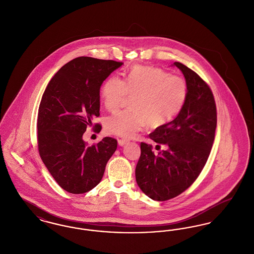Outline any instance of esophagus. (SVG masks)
<instances>
[{
	"label": "esophagus",
	"instance_id": "1",
	"mask_svg": "<svg viewBox=\"0 0 254 254\" xmlns=\"http://www.w3.org/2000/svg\"><path fill=\"white\" fill-rule=\"evenodd\" d=\"M127 142L128 141L126 140V139H118V144H119V145H121V146L126 145Z\"/></svg>",
	"mask_w": 254,
	"mask_h": 254
}]
</instances>
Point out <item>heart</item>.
Here are the masks:
<instances>
[{
    "mask_svg": "<svg viewBox=\"0 0 254 254\" xmlns=\"http://www.w3.org/2000/svg\"><path fill=\"white\" fill-rule=\"evenodd\" d=\"M189 94L187 81L178 75L153 66L135 65L125 80L113 75L102 87V100L109 111L120 108L127 96H133L131 109L118 111L106 121L108 131L132 137L149 124L159 127L176 118Z\"/></svg>",
    "mask_w": 254,
    "mask_h": 254,
    "instance_id": "b5f03b06",
    "label": "heart"
}]
</instances>
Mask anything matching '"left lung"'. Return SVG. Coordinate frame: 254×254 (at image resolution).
I'll use <instances>...</instances> for the list:
<instances>
[{
    "instance_id": "1",
    "label": "left lung",
    "mask_w": 254,
    "mask_h": 254,
    "mask_svg": "<svg viewBox=\"0 0 254 254\" xmlns=\"http://www.w3.org/2000/svg\"><path fill=\"white\" fill-rule=\"evenodd\" d=\"M189 86L187 102L169 124L148 137L166 149L155 154L152 145L141 143L135 169L142 191L155 201H167L188 190L204 169L213 145L217 111L213 93L205 81L179 62H175Z\"/></svg>"
}]
</instances>
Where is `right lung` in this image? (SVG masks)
<instances>
[{
  "instance_id": "add662e5",
  "label": "right lung",
  "mask_w": 254,
  "mask_h": 254,
  "mask_svg": "<svg viewBox=\"0 0 254 254\" xmlns=\"http://www.w3.org/2000/svg\"><path fill=\"white\" fill-rule=\"evenodd\" d=\"M123 63L78 57L63 65L47 86L38 111V150L65 191L85 193L101 182L117 140L105 137L86 146L83 134L100 116V87ZM100 132L102 126L95 124Z\"/></svg>"
}]
</instances>
